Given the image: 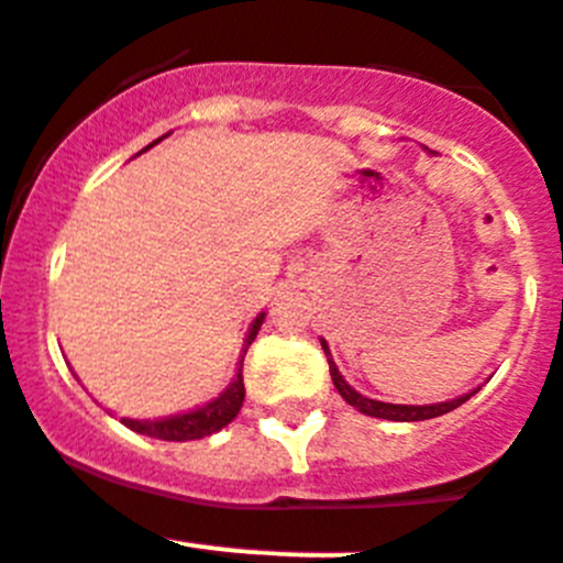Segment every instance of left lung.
<instances>
[{"label": "left lung", "mask_w": 563, "mask_h": 563, "mask_svg": "<svg viewBox=\"0 0 563 563\" xmlns=\"http://www.w3.org/2000/svg\"><path fill=\"white\" fill-rule=\"evenodd\" d=\"M322 351H325V356H329V371H331V379H334V388L340 390V397L345 399L349 405H354L356 410H363L365 417H376V419H390V422H422V419H433V417H442V413H448V410L459 408L462 402H467V399L476 394H467V397H459V399H451V402H439V405H390V402H376V399H368L363 397V394H356L354 388H351L345 379H342V374L336 371L334 360H331V351L329 345L322 342Z\"/></svg>", "instance_id": "1"}]
</instances>
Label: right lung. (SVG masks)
<instances>
[{
    "mask_svg": "<svg viewBox=\"0 0 563 563\" xmlns=\"http://www.w3.org/2000/svg\"><path fill=\"white\" fill-rule=\"evenodd\" d=\"M153 144H158V141H153ZM261 322H263V314L252 322V331H249L246 336V349L252 345L254 336H257ZM243 354H246V351H243ZM243 397H246V388H243V356H241L238 379H234V383L223 390L221 397L214 399V402L203 405V408L198 410H189V413H178V417L155 419V422H139V419H121V422H124L130 430H135V433H144V437L166 439V442H189V439L212 437L214 430L227 428V424L238 417V410L243 408Z\"/></svg>",
    "mask_w": 563,
    "mask_h": 563,
    "instance_id": "1",
    "label": "right lung"
}]
</instances>
